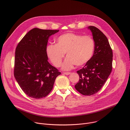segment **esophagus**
<instances>
[{"mask_svg": "<svg viewBox=\"0 0 130 130\" xmlns=\"http://www.w3.org/2000/svg\"><path fill=\"white\" fill-rule=\"evenodd\" d=\"M70 73H71V72H64V74H65V75H69Z\"/></svg>", "mask_w": 130, "mask_h": 130, "instance_id": "esophagus-1", "label": "esophagus"}]
</instances>
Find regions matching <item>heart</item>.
I'll list each match as a JSON object with an SVG mask.
<instances>
[{
	"label": "heart",
	"instance_id": "heart-1",
	"mask_svg": "<svg viewBox=\"0 0 130 130\" xmlns=\"http://www.w3.org/2000/svg\"><path fill=\"white\" fill-rule=\"evenodd\" d=\"M94 48V41L91 36L68 32L58 38L56 44L48 45L46 53L57 67L61 65L66 53L67 58L63 65V69L68 70L74 65L81 66L88 63L93 56Z\"/></svg>",
	"mask_w": 130,
	"mask_h": 130
}]
</instances>
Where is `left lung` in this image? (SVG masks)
I'll list each match as a JSON object with an SVG mask.
<instances>
[{
	"mask_svg": "<svg viewBox=\"0 0 130 130\" xmlns=\"http://www.w3.org/2000/svg\"><path fill=\"white\" fill-rule=\"evenodd\" d=\"M95 43L93 55L82 69L77 71L78 82L75 88L84 95L99 92L105 84L112 69L113 53L106 36L99 28L89 26Z\"/></svg>",
	"mask_w": 130,
	"mask_h": 130,
	"instance_id": "1",
	"label": "left lung"
}]
</instances>
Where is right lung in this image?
<instances>
[{
  "label": "right lung",
  "instance_id": "obj_1",
  "mask_svg": "<svg viewBox=\"0 0 130 130\" xmlns=\"http://www.w3.org/2000/svg\"><path fill=\"white\" fill-rule=\"evenodd\" d=\"M59 30L34 28L21 39L15 51L14 74L23 91L40 99L53 89L61 73L48 62L46 48L49 37Z\"/></svg>",
  "mask_w": 130,
  "mask_h": 130
}]
</instances>
